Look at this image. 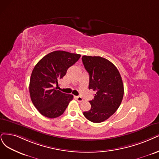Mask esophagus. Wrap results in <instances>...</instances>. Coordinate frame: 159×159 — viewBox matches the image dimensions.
Segmentation results:
<instances>
[{
	"label": "esophagus",
	"mask_w": 159,
	"mask_h": 159,
	"mask_svg": "<svg viewBox=\"0 0 159 159\" xmlns=\"http://www.w3.org/2000/svg\"><path fill=\"white\" fill-rule=\"evenodd\" d=\"M76 99H77V101L79 102H83L84 100L83 98H81L80 96H76Z\"/></svg>",
	"instance_id": "esophagus-1"
}]
</instances>
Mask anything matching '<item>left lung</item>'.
Returning <instances> with one entry per match:
<instances>
[{
    "mask_svg": "<svg viewBox=\"0 0 159 159\" xmlns=\"http://www.w3.org/2000/svg\"><path fill=\"white\" fill-rule=\"evenodd\" d=\"M82 60L89 74V89L96 92L90 101L91 109L84 116L99 123L108 119L120 106L124 95V85L119 70L110 61L100 56H83Z\"/></svg>",
    "mask_w": 159,
    "mask_h": 159,
    "instance_id": "8db88e82",
    "label": "left lung"
}]
</instances>
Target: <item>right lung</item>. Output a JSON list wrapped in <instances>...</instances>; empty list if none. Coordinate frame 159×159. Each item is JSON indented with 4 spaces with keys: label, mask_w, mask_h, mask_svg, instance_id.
<instances>
[{
    "label": "right lung",
    "mask_w": 159,
    "mask_h": 159,
    "mask_svg": "<svg viewBox=\"0 0 159 159\" xmlns=\"http://www.w3.org/2000/svg\"><path fill=\"white\" fill-rule=\"evenodd\" d=\"M80 54L57 50L46 55L34 66L29 83V93L34 107L43 116L54 119L61 115L73 96L57 90L55 85L77 61Z\"/></svg>",
    "instance_id": "right-lung-1"
}]
</instances>
